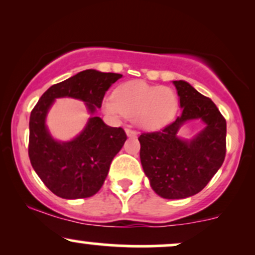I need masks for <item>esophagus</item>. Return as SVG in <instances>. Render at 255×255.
Here are the masks:
<instances>
[{"instance_id":"obj_1","label":"esophagus","mask_w":255,"mask_h":255,"mask_svg":"<svg viewBox=\"0 0 255 255\" xmlns=\"http://www.w3.org/2000/svg\"><path fill=\"white\" fill-rule=\"evenodd\" d=\"M126 134H127V136H129V137H135L136 136V131L130 129V128H126Z\"/></svg>"}]
</instances>
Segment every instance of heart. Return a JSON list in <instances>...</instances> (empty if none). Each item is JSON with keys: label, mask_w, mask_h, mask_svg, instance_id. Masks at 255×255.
Wrapping results in <instances>:
<instances>
[{"label": "heart", "mask_w": 255, "mask_h": 255, "mask_svg": "<svg viewBox=\"0 0 255 255\" xmlns=\"http://www.w3.org/2000/svg\"><path fill=\"white\" fill-rule=\"evenodd\" d=\"M176 93L164 86L148 85L142 80L121 84L114 97L103 101V109L114 118H134L145 129H158L170 122L176 114Z\"/></svg>", "instance_id": "heart-1"}]
</instances>
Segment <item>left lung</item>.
I'll return each mask as SVG.
<instances>
[{
	"instance_id": "1",
	"label": "left lung",
	"mask_w": 255,
	"mask_h": 255,
	"mask_svg": "<svg viewBox=\"0 0 255 255\" xmlns=\"http://www.w3.org/2000/svg\"><path fill=\"white\" fill-rule=\"evenodd\" d=\"M182 114L162 130L139 136L140 160L150 184L159 197L184 199L197 194L210 182L225 158L227 122L210 98L183 80L172 81ZM205 125L191 139L177 135L188 121Z\"/></svg>"
}]
</instances>
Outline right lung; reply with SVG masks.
<instances>
[{
    "label": "right lung",
    "instance_id": "obj_1",
    "mask_svg": "<svg viewBox=\"0 0 255 255\" xmlns=\"http://www.w3.org/2000/svg\"><path fill=\"white\" fill-rule=\"evenodd\" d=\"M121 77L116 73L86 69L52 85L31 111V164L43 183L57 197L90 198L103 186L111 160L122 148L127 135L121 127L105 125L96 113L102 107L105 92ZM57 98L84 101L91 115L84 129L69 142L54 139L46 126V116Z\"/></svg>",
    "mask_w": 255,
    "mask_h": 255
}]
</instances>
